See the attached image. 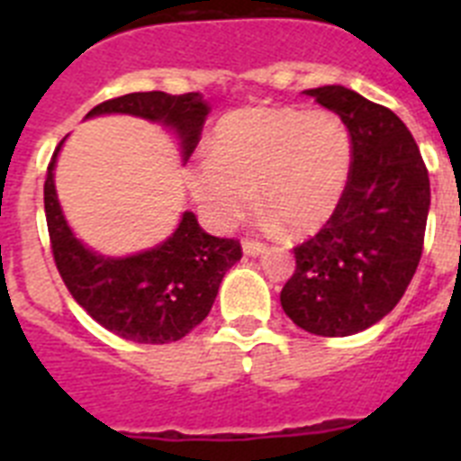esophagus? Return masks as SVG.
I'll return each mask as SVG.
<instances>
[{
  "mask_svg": "<svg viewBox=\"0 0 461 461\" xmlns=\"http://www.w3.org/2000/svg\"><path fill=\"white\" fill-rule=\"evenodd\" d=\"M242 249L247 256H258L267 249L266 242H260V240H251V238H244L242 240Z\"/></svg>",
  "mask_w": 461,
  "mask_h": 461,
  "instance_id": "esophagus-1",
  "label": "esophagus"
}]
</instances>
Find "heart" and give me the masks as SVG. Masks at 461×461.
I'll use <instances>...</instances> for the list:
<instances>
[{"label":"heart","instance_id":"b5f03b06","mask_svg":"<svg viewBox=\"0 0 461 461\" xmlns=\"http://www.w3.org/2000/svg\"><path fill=\"white\" fill-rule=\"evenodd\" d=\"M351 140L337 117L291 108H242L219 120L207 158L186 170L189 191L214 226L230 228L258 205L291 233L323 226L341 201Z\"/></svg>","mask_w":461,"mask_h":461}]
</instances>
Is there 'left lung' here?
Wrapping results in <instances>:
<instances>
[{"instance_id":"obj_1","label":"left lung","mask_w":461,"mask_h":461,"mask_svg":"<svg viewBox=\"0 0 461 461\" xmlns=\"http://www.w3.org/2000/svg\"><path fill=\"white\" fill-rule=\"evenodd\" d=\"M335 110L351 140V170L332 217L297 244L281 307L297 328L348 337L394 309L425 244L429 175L406 124L341 85L307 89Z\"/></svg>"}]
</instances>
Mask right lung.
Masks as SVG:
<instances>
[{
	"label": "right lung",
	"mask_w": 461,
	"mask_h": 461,
	"mask_svg": "<svg viewBox=\"0 0 461 461\" xmlns=\"http://www.w3.org/2000/svg\"><path fill=\"white\" fill-rule=\"evenodd\" d=\"M104 113H126L173 126L180 133L186 158L201 140L207 104L198 92L180 96L133 92L94 105L87 117ZM59 148L48 164L43 203L52 258L73 300L122 339L168 344L189 335L210 313L228 267L242 258L240 240L207 235L194 212H185L177 230L154 249L129 258L94 254L73 238L57 203L52 170Z\"/></svg>",
	"instance_id": "add662e5"
}]
</instances>
